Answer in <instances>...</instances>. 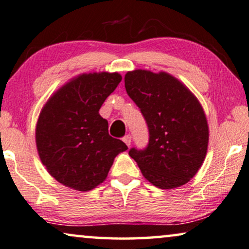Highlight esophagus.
<instances>
[{
  "label": "esophagus",
  "mask_w": 249,
  "mask_h": 249,
  "mask_svg": "<svg viewBox=\"0 0 249 249\" xmlns=\"http://www.w3.org/2000/svg\"><path fill=\"white\" fill-rule=\"evenodd\" d=\"M122 140H124V142L125 145H127L128 147L131 145V136H130V135L124 136V139H122Z\"/></svg>",
  "instance_id": "34e87169"
}]
</instances>
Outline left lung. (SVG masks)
<instances>
[{
    "mask_svg": "<svg viewBox=\"0 0 249 249\" xmlns=\"http://www.w3.org/2000/svg\"><path fill=\"white\" fill-rule=\"evenodd\" d=\"M124 86L149 130L147 148H131L130 157L143 178L160 189L186 184L202 166L208 150L209 125L199 100L166 71H128Z\"/></svg>",
    "mask_w": 249,
    "mask_h": 249,
    "instance_id": "left-lung-1",
    "label": "left lung"
}]
</instances>
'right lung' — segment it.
I'll return each mask as SVG.
<instances>
[{
  "instance_id": "obj_1",
  "label": "right lung",
  "mask_w": 249,
  "mask_h": 249,
  "mask_svg": "<svg viewBox=\"0 0 249 249\" xmlns=\"http://www.w3.org/2000/svg\"><path fill=\"white\" fill-rule=\"evenodd\" d=\"M107 71L81 74L50 96L36 125V145L47 172L71 189L93 190L107 178L114 158L128 149L112 138L99 110L121 82Z\"/></svg>"
}]
</instances>
